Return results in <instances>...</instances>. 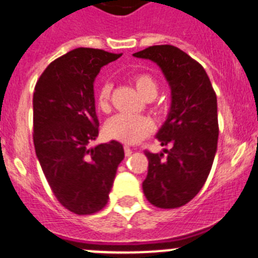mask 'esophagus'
Masks as SVG:
<instances>
[{"mask_svg": "<svg viewBox=\"0 0 258 258\" xmlns=\"http://www.w3.org/2000/svg\"><path fill=\"white\" fill-rule=\"evenodd\" d=\"M124 152H125V156H131L133 150H132L129 146H124Z\"/></svg>", "mask_w": 258, "mask_h": 258, "instance_id": "34e87169", "label": "esophagus"}]
</instances>
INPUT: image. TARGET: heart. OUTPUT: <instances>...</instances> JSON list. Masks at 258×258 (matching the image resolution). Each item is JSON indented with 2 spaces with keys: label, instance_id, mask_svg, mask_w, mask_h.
<instances>
[{
  "label": "heart",
  "instance_id": "obj_1",
  "mask_svg": "<svg viewBox=\"0 0 258 258\" xmlns=\"http://www.w3.org/2000/svg\"><path fill=\"white\" fill-rule=\"evenodd\" d=\"M132 83L136 86L137 92L140 93L145 99H152L157 94V81L150 74H136L132 76ZM112 85L106 81L99 86L97 92V107L102 112H108L111 108ZM154 131V122L151 118L142 115H116L113 116L106 125L107 136L117 140L120 142L134 145L142 141Z\"/></svg>",
  "mask_w": 258,
  "mask_h": 258
}]
</instances>
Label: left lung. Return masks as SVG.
I'll return each instance as SVG.
<instances>
[{"mask_svg": "<svg viewBox=\"0 0 258 258\" xmlns=\"http://www.w3.org/2000/svg\"><path fill=\"white\" fill-rule=\"evenodd\" d=\"M133 55L155 61L172 90L169 113L156 134L170 150L146 151L143 192L157 208H178L197 197L211 172L217 151V97L203 66L178 47L155 45Z\"/></svg>", "mask_w": 258, "mask_h": 258, "instance_id": "1", "label": "left lung"}]
</instances>
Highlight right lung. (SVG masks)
I'll return each mask as SVG.
<instances>
[{"label":"right lung","mask_w":258,"mask_h":258,"mask_svg":"<svg viewBox=\"0 0 258 258\" xmlns=\"http://www.w3.org/2000/svg\"><path fill=\"white\" fill-rule=\"evenodd\" d=\"M79 47L47 66L33 93V143L58 202L76 214L101 211L108 202L124 149L117 141L89 146L98 137L94 80L120 58Z\"/></svg>","instance_id":"right-lung-1"}]
</instances>
